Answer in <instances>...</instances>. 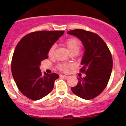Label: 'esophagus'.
I'll list each match as a JSON object with an SVG mask.
<instances>
[{
    "instance_id": "esophagus-1",
    "label": "esophagus",
    "mask_w": 126,
    "mask_h": 126,
    "mask_svg": "<svg viewBox=\"0 0 126 126\" xmlns=\"http://www.w3.org/2000/svg\"><path fill=\"white\" fill-rule=\"evenodd\" d=\"M60 77H63V78H64V79H68V77H69V76H66V75L60 74Z\"/></svg>"
}]
</instances>
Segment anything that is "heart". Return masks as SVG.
<instances>
[{"label": "heart", "mask_w": 126, "mask_h": 126, "mask_svg": "<svg viewBox=\"0 0 126 126\" xmlns=\"http://www.w3.org/2000/svg\"><path fill=\"white\" fill-rule=\"evenodd\" d=\"M66 46L68 48V50L71 54H77L79 52L81 46H82V43H81L80 41L77 38H69L68 39H66L64 43ZM56 46L55 44H53L52 46L50 47V48L48 50V56L50 58H52L54 57V54H55ZM57 68L58 70L61 71H68V69L70 68V65L68 63H60L57 66Z\"/></svg>", "instance_id": "heart-1"}]
</instances>
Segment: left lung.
<instances>
[{"mask_svg":"<svg viewBox=\"0 0 126 126\" xmlns=\"http://www.w3.org/2000/svg\"><path fill=\"white\" fill-rule=\"evenodd\" d=\"M67 33L79 38L85 47L81 62L83 66L80 71L86 76L83 78L80 76L78 83L71 88V91L81 98L92 99L99 96L107 85L113 68L111 52L106 43L96 33L82 29Z\"/></svg>","mask_w":126,"mask_h":126,"instance_id":"1","label":"left lung"}]
</instances>
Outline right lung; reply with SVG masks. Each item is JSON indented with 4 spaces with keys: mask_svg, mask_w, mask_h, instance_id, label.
Returning <instances> with one entry per match:
<instances>
[{
    "mask_svg": "<svg viewBox=\"0 0 126 126\" xmlns=\"http://www.w3.org/2000/svg\"><path fill=\"white\" fill-rule=\"evenodd\" d=\"M64 31L33 32L24 36L16 46L11 69L17 88L28 98L36 101L50 93L58 74L39 69L41 62L48 58V50Z\"/></svg>",
    "mask_w": 126,
    "mask_h": 126,
    "instance_id": "1",
    "label": "right lung"
}]
</instances>
